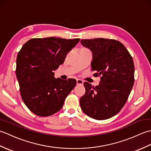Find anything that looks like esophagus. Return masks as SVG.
<instances>
[{"label":"esophagus","mask_w":151,"mask_h":151,"mask_svg":"<svg viewBox=\"0 0 151 151\" xmlns=\"http://www.w3.org/2000/svg\"><path fill=\"white\" fill-rule=\"evenodd\" d=\"M83 84H84V81L81 79H77L76 80V84L77 85H81L82 86Z\"/></svg>","instance_id":"34e87169"}]
</instances>
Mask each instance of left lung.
<instances>
[{
	"mask_svg": "<svg viewBox=\"0 0 151 151\" xmlns=\"http://www.w3.org/2000/svg\"><path fill=\"white\" fill-rule=\"evenodd\" d=\"M93 54L94 76H101L99 85L84 82L86 93L80 100L89 117L104 120L114 116L124 106L134 82V64L130 54L119 41L104 38L81 40Z\"/></svg>",
	"mask_w": 151,
	"mask_h": 151,
	"instance_id": "left-lung-1",
	"label": "left lung"
}]
</instances>
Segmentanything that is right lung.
<instances>
[{
  "instance_id": "1",
  "label": "right lung",
  "mask_w": 151,
  "mask_h": 151,
  "mask_svg": "<svg viewBox=\"0 0 151 151\" xmlns=\"http://www.w3.org/2000/svg\"><path fill=\"white\" fill-rule=\"evenodd\" d=\"M80 39L33 38L23 45L16 60V76L22 101L29 110L40 117L58 111L75 87L73 78L54 77V70L64 62Z\"/></svg>"
}]
</instances>
